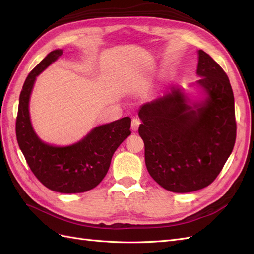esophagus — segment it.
<instances>
[{"instance_id":"1","label":"esophagus","mask_w":254,"mask_h":254,"mask_svg":"<svg viewBox=\"0 0 254 254\" xmlns=\"http://www.w3.org/2000/svg\"><path fill=\"white\" fill-rule=\"evenodd\" d=\"M139 125H140V121H139L138 119L133 118V119H132V125H131L132 131H133V132H136L137 129H138V127H139Z\"/></svg>"}]
</instances>
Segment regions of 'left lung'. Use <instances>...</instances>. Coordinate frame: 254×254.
<instances>
[{
	"label": "left lung",
	"mask_w": 254,
	"mask_h": 254,
	"mask_svg": "<svg viewBox=\"0 0 254 254\" xmlns=\"http://www.w3.org/2000/svg\"><path fill=\"white\" fill-rule=\"evenodd\" d=\"M197 95L172 86L138 110L144 161L155 182L172 192H191L211 184L234 148V96L227 74L198 50Z\"/></svg>",
	"instance_id": "left-lung-1"
}]
</instances>
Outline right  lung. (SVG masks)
<instances>
[{"instance_id": "obj_1", "label": "right lung", "mask_w": 254, "mask_h": 254, "mask_svg": "<svg viewBox=\"0 0 254 254\" xmlns=\"http://www.w3.org/2000/svg\"><path fill=\"white\" fill-rule=\"evenodd\" d=\"M63 52L62 49L50 52L26 77L20 93L16 134L28 166L43 185L56 192L78 193L92 190L104 179L115 151L131 135V118L93 127L69 146H54L41 140L32 125L30 99L36 78Z\"/></svg>"}]
</instances>
